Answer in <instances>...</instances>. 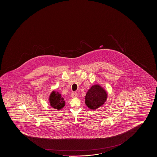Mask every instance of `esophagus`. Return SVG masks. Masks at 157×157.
<instances>
[{"mask_svg":"<svg viewBox=\"0 0 157 157\" xmlns=\"http://www.w3.org/2000/svg\"><path fill=\"white\" fill-rule=\"evenodd\" d=\"M71 97L72 98H77L78 97L77 93L76 92H73L72 94H71Z\"/></svg>","mask_w":157,"mask_h":157,"instance_id":"obj_1","label":"esophagus"}]
</instances>
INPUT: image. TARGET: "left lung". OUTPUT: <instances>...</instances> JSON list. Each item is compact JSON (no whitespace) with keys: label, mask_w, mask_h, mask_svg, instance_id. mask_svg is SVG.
<instances>
[{"label":"left lung","mask_w":157,"mask_h":157,"mask_svg":"<svg viewBox=\"0 0 157 157\" xmlns=\"http://www.w3.org/2000/svg\"><path fill=\"white\" fill-rule=\"evenodd\" d=\"M107 98L105 90L99 85H94L86 93L85 103L90 109L94 110L103 105Z\"/></svg>","instance_id":"left-lung-1"}]
</instances>
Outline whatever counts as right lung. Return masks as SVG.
Here are the masks:
<instances>
[{
    "instance_id": "add662e5",
    "label": "right lung",
    "mask_w": 157,
    "mask_h": 157,
    "mask_svg": "<svg viewBox=\"0 0 157 157\" xmlns=\"http://www.w3.org/2000/svg\"><path fill=\"white\" fill-rule=\"evenodd\" d=\"M50 105L56 109L60 110L64 107L65 101L61 94L55 91L52 92L49 97Z\"/></svg>"
}]
</instances>
